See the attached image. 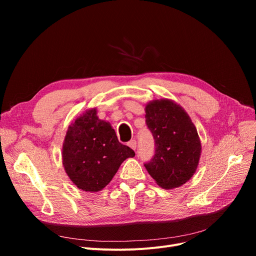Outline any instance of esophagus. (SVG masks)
Here are the masks:
<instances>
[{"instance_id": "esophagus-1", "label": "esophagus", "mask_w": 256, "mask_h": 256, "mask_svg": "<svg viewBox=\"0 0 256 256\" xmlns=\"http://www.w3.org/2000/svg\"><path fill=\"white\" fill-rule=\"evenodd\" d=\"M128 145L130 147L132 150H135L136 147H137V142H136V140H130V141L128 143Z\"/></svg>"}]
</instances>
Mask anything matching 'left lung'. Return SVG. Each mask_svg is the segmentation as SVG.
I'll return each mask as SVG.
<instances>
[{"label":"left lung","instance_id":"left-lung-1","mask_svg":"<svg viewBox=\"0 0 256 256\" xmlns=\"http://www.w3.org/2000/svg\"><path fill=\"white\" fill-rule=\"evenodd\" d=\"M145 113L156 154L144 166L160 188L176 189L190 180L198 167L201 142L197 128L184 108L169 98L146 104Z\"/></svg>","mask_w":256,"mask_h":256}]
</instances>
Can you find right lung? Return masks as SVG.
Returning <instances> with one entry per match:
<instances>
[{
    "label": "right lung",
    "mask_w": 256,
    "mask_h": 256,
    "mask_svg": "<svg viewBox=\"0 0 256 256\" xmlns=\"http://www.w3.org/2000/svg\"><path fill=\"white\" fill-rule=\"evenodd\" d=\"M135 156L121 144L111 124L98 116L96 108L86 110L68 126L62 146V163L70 180L85 192L102 191L120 165Z\"/></svg>",
    "instance_id": "1"
}]
</instances>
